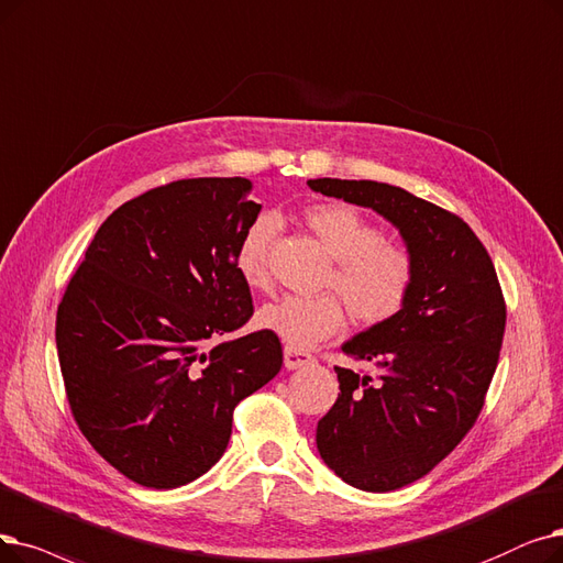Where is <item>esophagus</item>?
Listing matches in <instances>:
<instances>
[{
  "label": "esophagus",
  "mask_w": 563,
  "mask_h": 563,
  "mask_svg": "<svg viewBox=\"0 0 563 563\" xmlns=\"http://www.w3.org/2000/svg\"><path fill=\"white\" fill-rule=\"evenodd\" d=\"M314 356L306 350H297V347H285V365L289 371H297V368H303V365L312 363Z\"/></svg>",
  "instance_id": "obj_1"
}]
</instances>
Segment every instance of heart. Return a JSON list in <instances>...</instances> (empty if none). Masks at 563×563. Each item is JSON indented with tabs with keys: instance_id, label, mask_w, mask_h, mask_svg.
I'll list each match as a JSON object with an SVG mask.
<instances>
[{
	"instance_id": "1",
	"label": "heart",
	"mask_w": 563,
	"mask_h": 563,
	"mask_svg": "<svg viewBox=\"0 0 563 563\" xmlns=\"http://www.w3.org/2000/svg\"><path fill=\"white\" fill-rule=\"evenodd\" d=\"M303 218L335 257L324 289L335 290L346 306L342 307L339 296L330 291L317 297L287 295L266 303L257 314V324L283 338L289 347L303 350L338 333L345 322V308L361 327H382L396 320L417 283L413 255L388 241L382 225L352 205H314L306 209ZM276 234V216L264 213L243 230L236 243V272L253 289H266L272 283L268 253Z\"/></svg>"
}]
</instances>
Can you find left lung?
Wrapping results in <instances>:
<instances>
[{
  "label": "left lung",
  "mask_w": 563,
  "mask_h": 563,
  "mask_svg": "<svg viewBox=\"0 0 563 563\" xmlns=\"http://www.w3.org/2000/svg\"><path fill=\"white\" fill-rule=\"evenodd\" d=\"M308 186L388 218L417 262V283L396 320L342 345L377 373L335 365L340 394L317 423V451L342 481L390 493L423 478L474 428L499 363L504 291L460 216L379 181Z\"/></svg>",
  "instance_id": "1"
}]
</instances>
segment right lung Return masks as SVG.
Listing matches in <instances>:
<instances>
[{
    "mask_svg": "<svg viewBox=\"0 0 563 563\" xmlns=\"http://www.w3.org/2000/svg\"><path fill=\"white\" fill-rule=\"evenodd\" d=\"M243 177L179 179L121 205L96 232L57 308V354L80 432L154 490L221 460L234 407L283 365L253 317L236 243L262 209Z\"/></svg>",
    "mask_w": 563,
    "mask_h": 563,
    "instance_id": "1",
    "label": "right lung"
}]
</instances>
